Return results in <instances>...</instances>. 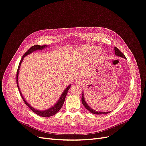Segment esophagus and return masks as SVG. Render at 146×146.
I'll list each match as a JSON object with an SVG mask.
<instances>
[{"label":"esophagus","mask_w":146,"mask_h":146,"mask_svg":"<svg viewBox=\"0 0 146 146\" xmlns=\"http://www.w3.org/2000/svg\"><path fill=\"white\" fill-rule=\"evenodd\" d=\"M79 80H80V79H79V78H77V82H78Z\"/></svg>","instance_id":"34e87169"}]
</instances>
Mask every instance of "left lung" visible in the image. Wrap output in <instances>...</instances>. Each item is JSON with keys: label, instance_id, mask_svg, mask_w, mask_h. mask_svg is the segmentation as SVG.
I'll return each instance as SVG.
<instances>
[{"label": "left lung", "instance_id": "obj_1", "mask_svg": "<svg viewBox=\"0 0 146 146\" xmlns=\"http://www.w3.org/2000/svg\"><path fill=\"white\" fill-rule=\"evenodd\" d=\"M114 53H115V54H116V55H117V56H121V57H122V58H126L125 56L124 55H123V54H122V53L120 50H119L116 47H114ZM82 102L83 105H84V107H85L88 110H89V111H90L91 113H93V114H107V113H110V112H100V111H95V110H92V109L91 108H90V107H89V106H88V105H87V104L86 103V102H85V99H84L83 94H82Z\"/></svg>", "mask_w": 146, "mask_h": 146}]
</instances>
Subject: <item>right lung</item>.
<instances>
[{
	"mask_svg": "<svg viewBox=\"0 0 146 146\" xmlns=\"http://www.w3.org/2000/svg\"><path fill=\"white\" fill-rule=\"evenodd\" d=\"M47 46H39V45H35L32 47H31L26 52L25 54H24V55L23 56V57H22V59L20 61V63L19 64V66H18V68H17V74H16V83H17V88H18V89L19 90V92H20V94L21 96V98H23L24 102H25V104H26V105L27 106V107L32 110V111H33L35 113H36V114H38V115L40 116H42V117H49V116H52L53 115H54V114H56L58 112L59 110L61 108V107H62V106L64 104V100H65V98L66 97V95H67L68 94V91L69 90V89L70 87V85H69L67 88H66V90L64 91V92H63V94H61V98H60L59 100L57 102V103L54 106V107H52V108L48 109L47 110H44V111H39V110H35V108H33V107H31V106L27 102L25 101V100L24 99V98H23V95H22L21 92L20 91V90H19V86H18V80H17V78H18V74H19V68L21 66V64L22 63V61H23V59L24 57L25 56L28 55L29 54H30V53L33 52V51L35 50H42L44 48H45L46 47H47Z\"/></svg>",
	"mask_w": 146,
	"mask_h": 146,
	"instance_id": "add662e5",
	"label": "right lung"
}]
</instances>
